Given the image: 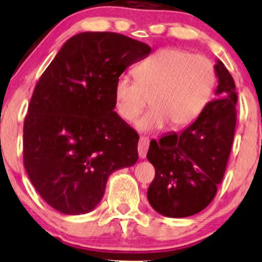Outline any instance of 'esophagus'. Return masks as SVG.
I'll return each instance as SVG.
<instances>
[{"mask_svg":"<svg viewBox=\"0 0 262 262\" xmlns=\"http://www.w3.org/2000/svg\"><path fill=\"white\" fill-rule=\"evenodd\" d=\"M147 150H148V139L141 137L139 139V144H138V152H139V156H140V158L146 157Z\"/></svg>","mask_w":262,"mask_h":262,"instance_id":"esophagus-1","label":"esophagus"}]
</instances>
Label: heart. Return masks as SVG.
<instances>
[{"label": "heart", "instance_id": "1", "mask_svg": "<svg viewBox=\"0 0 262 262\" xmlns=\"http://www.w3.org/2000/svg\"><path fill=\"white\" fill-rule=\"evenodd\" d=\"M135 78L120 75L115 82V108L122 120L132 121L146 106L152 108L137 121L139 130L151 133L170 124L187 127L196 121L216 84L214 64L203 55L178 48L162 49L135 68Z\"/></svg>", "mask_w": 262, "mask_h": 262}]
</instances>
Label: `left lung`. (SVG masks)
<instances>
[{"label":"left lung","mask_w":262,"mask_h":262,"mask_svg":"<svg viewBox=\"0 0 262 262\" xmlns=\"http://www.w3.org/2000/svg\"><path fill=\"white\" fill-rule=\"evenodd\" d=\"M214 100L180 135L151 141L147 160L156 175L147 190L151 207L168 217L200 213L214 200L223 180L236 128V84L223 61L214 65Z\"/></svg>","instance_id":"obj_1"}]
</instances>
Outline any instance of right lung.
Segmentation results:
<instances>
[{
    "label": "right lung",
    "instance_id": "obj_1",
    "mask_svg": "<svg viewBox=\"0 0 262 262\" xmlns=\"http://www.w3.org/2000/svg\"><path fill=\"white\" fill-rule=\"evenodd\" d=\"M150 52L124 35L81 32L38 79L24 122V167L55 210L89 213L104 197L108 177L137 163L139 135L114 111V88Z\"/></svg>",
    "mask_w": 262,
    "mask_h": 262
}]
</instances>
